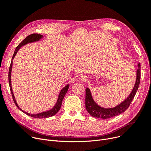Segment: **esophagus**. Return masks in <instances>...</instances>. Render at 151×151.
<instances>
[{
    "label": "esophagus",
    "mask_w": 151,
    "mask_h": 151,
    "mask_svg": "<svg viewBox=\"0 0 151 151\" xmlns=\"http://www.w3.org/2000/svg\"><path fill=\"white\" fill-rule=\"evenodd\" d=\"M78 80H79V81L81 82H85L87 81V77L84 76H80L79 78H78Z\"/></svg>",
    "instance_id": "esophagus-1"
}]
</instances>
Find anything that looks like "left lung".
<instances>
[{"label":"left lung","mask_w":151,"mask_h":151,"mask_svg":"<svg viewBox=\"0 0 151 151\" xmlns=\"http://www.w3.org/2000/svg\"><path fill=\"white\" fill-rule=\"evenodd\" d=\"M138 69L136 71V80L130 95L125 99L124 101L121 103L120 104L117 105L113 108H104L101 106H98L93 100L90 90L88 88L85 89V107L88 112L93 117L101 118L103 119H109L114 116H118V115L125 112L130 105L132 100L133 99L137 91L141 78V64L139 63L138 64Z\"/></svg>","instance_id":"left-lung-1"}]
</instances>
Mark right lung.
Returning <instances> with one entry per match:
<instances>
[{
  "label": "right lung",
  "instance_id": "1",
  "mask_svg": "<svg viewBox=\"0 0 151 151\" xmlns=\"http://www.w3.org/2000/svg\"><path fill=\"white\" fill-rule=\"evenodd\" d=\"M43 37L42 35L40 34H32L29 35H28L27 37H26L22 42H21L20 44L17 46V47L16 48L15 50V52H14V54L13 55L12 57V60L11 61V64H10V68H9V85H10V91H11V93H12V98L13 99V101L15 103V104H16V106H17V107H18L19 109L21 110V111H22L23 112H24V114H27V116H31L32 117H34V118H38V119H43V118H48L50 117H52L54 115H55L57 112H58L60 108L61 107V104H62V101L63 100V98L65 96L66 93H67L69 85V84L67 85L66 87H64L60 91L59 96H58V100H57L56 103L55 105V106L53 107L52 109H50L48 111H45V112H43L41 113H39V114H29V113H27L26 112H24V111H23L21 109H20L18 104L17 103L16 100L15 99V96H14L13 95V93L12 91V83H11V74H12V64H13V58H15V56L17 54V53L18 52V51L19 50V49L23 46L24 45L27 44V43H31L32 42H35V41H38L42 37Z\"/></svg>",
  "mask_w": 151,
  "mask_h": 151
}]
</instances>
